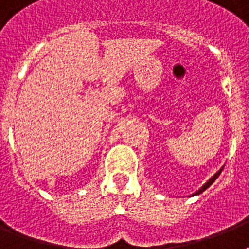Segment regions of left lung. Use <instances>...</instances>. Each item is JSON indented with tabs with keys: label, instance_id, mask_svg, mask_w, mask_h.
I'll list each match as a JSON object with an SVG mask.
<instances>
[{
	"label": "left lung",
	"instance_id": "1",
	"mask_svg": "<svg viewBox=\"0 0 249 249\" xmlns=\"http://www.w3.org/2000/svg\"><path fill=\"white\" fill-rule=\"evenodd\" d=\"M222 169H224V166H222V168H221V169H220V170H218V172H217V173H214V174H213L212 177L209 178L208 181L205 182L204 185L201 186L200 189L197 190L196 193H194V194H193V196H195V195H199V194H201V193H203V191H205V190L208 189L209 186L212 185L213 182H214V181H216V179H217V177H218V176H220V174H221V172H222Z\"/></svg>",
	"mask_w": 249,
	"mask_h": 249
}]
</instances>
